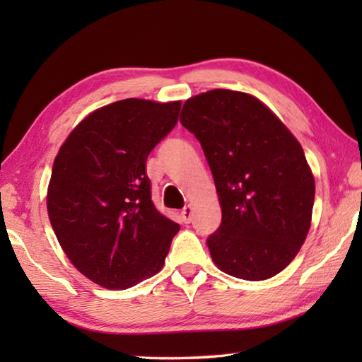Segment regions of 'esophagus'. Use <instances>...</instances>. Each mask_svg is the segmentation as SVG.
I'll return each mask as SVG.
<instances>
[{"label": "esophagus", "instance_id": "esophagus-1", "mask_svg": "<svg viewBox=\"0 0 362 362\" xmlns=\"http://www.w3.org/2000/svg\"><path fill=\"white\" fill-rule=\"evenodd\" d=\"M180 217H182V220H183V222H185V223L192 222V218H193V207L189 206V204L183 207L182 212H180Z\"/></svg>", "mask_w": 362, "mask_h": 362}]
</instances>
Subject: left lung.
<instances>
[{"label": "left lung", "instance_id": "left-lung-1", "mask_svg": "<svg viewBox=\"0 0 362 362\" xmlns=\"http://www.w3.org/2000/svg\"><path fill=\"white\" fill-rule=\"evenodd\" d=\"M180 122L203 146L222 207L207 238L214 263L247 281L283 272L308 235L315 203L302 145L267 105L238 90L192 97Z\"/></svg>", "mask_w": 362, "mask_h": 362}]
</instances>
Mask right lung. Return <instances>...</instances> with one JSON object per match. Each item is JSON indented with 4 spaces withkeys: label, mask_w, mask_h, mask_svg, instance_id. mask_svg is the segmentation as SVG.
I'll use <instances>...</instances> for the list:
<instances>
[{
    "label": "right lung",
    "mask_w": 362,
    "mask_h": 362,
    "mask_svg": "<svg viewBox=\"0 0 362 362\" xmlns=\"http://www.w3.org/2000/svg\"><path fill=\"white\" fill-rule=\"evenodd\" d=\"M180 102L124 99L79 122L54 159L47 214L78 272L127 289L163 268L180 225L151 201L150 151L174 129Z\"/></svg>",
    "instance_id": "right-lung-1"
}]
</instances>
